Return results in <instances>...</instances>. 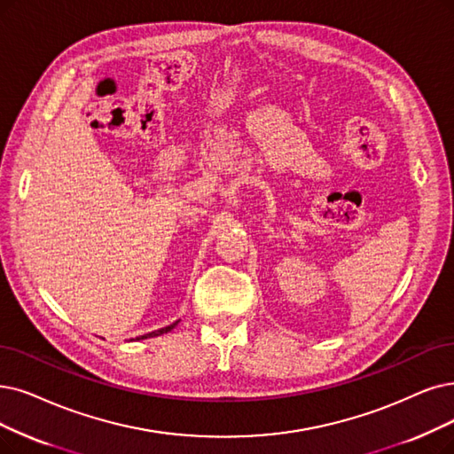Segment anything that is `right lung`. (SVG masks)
<instances>
[{
  "instance_id": "obj_1",
  "label": "right lung",
  "mask_w": 454,
  "mask_h": 454,
  "mask_svg": "<svg viewBox=\"0 0 454 454\" xmlns=\"http://www.w3.org/2000/svg\"><path fill=\"white\" fill-rule=\"evenodd\" d=\"M178 324V320L176 322H173L171 325H166V328H161V330H156V332H151V333H147V335H141V337H137V339H149V337H158V335H161V333H168V332H171L175 325Z\"/></svg>"
}]
</instances>
